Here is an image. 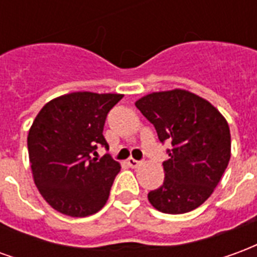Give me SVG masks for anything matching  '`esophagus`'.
Listing matches in <instances>:
<instances>
[{
    "label": "esophagus",
    "instance_id": "esophagus-1",
    "mask_svg": "<svg viewBox=\"0 0 257 257\" xmlns=\"http://www.w3.org/2000/svg\"><path fill=\"white\" fill-rule=\"evenodd\" d=\"M128 165L131 168H138V167H140V161H138V160H135V158H129V160H128Z\"/></svg>",
    "mask_w": 257,
    "mask_h": 257
}]
</instances>
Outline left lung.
<instances>
[{
    "label": "left lung",
    "mask_w": 257,
    "mask_h": 257,
    "mask_svg": "<svg viewBox=\"0 0 257 257\" xmlns=\"http://www.w3.org/2000/svg\"><path fill=\"white\" fill-rule=\"evenodd\" d=\"M156 126L158 139L171 142L164 183L149 193L150 204L169 215L187 213L209 198L231 157L226 118L212 103L186 89L151 92L135 101Z\"/></svg>",
    "instance_id": "left-lung-1"
}]
</instances>
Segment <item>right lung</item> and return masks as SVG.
Segmentation results:
<instances>
[{
    "label": "right lung",
    "instance_id": "right-lung-1",
    "mask_svg": "<svg viewBox=\"0 0 257 257\" xmlns=\"http://www.w3.org/2000/svg\"><path fill=\"white\" fill-rule=\"evenodd\" d=\"M121 93L73 92L48 101L29 131L31 173L44 199L63 215L85 217L106 205L121 165L111 158H90L106 146L107 112Z\"/></svg>",
    "mask_w": 257,
    "mask_h": 257
}]
</instances>
